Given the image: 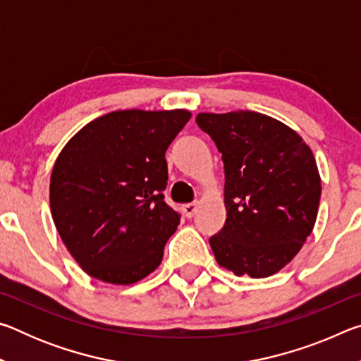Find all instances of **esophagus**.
I'll use <instances>...</instances> for the list:
<instances>
[{"mask_svg":"<svg viewBox=\"0 0 361 361\" xmlns=\"http://www.w3.org/2000/svg\"><path fill=\"white\" fill-rule=\"evenodd\" d=\"M181 210H183V213H185L186 218H191L195 213V210H197V205H195V204H185L181 207Z\"/></svg>","mask_w":361,"mask_h":361,"instance_id":"obj_1","label":"esophagus"}]
</instances>
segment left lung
<instances>
[{"mask_svg":"<svg viewBox=\"0 0 361 361\" xmlns=\"http://www.w3.org/2000/svg\"><path fill=\"white\" fill-rule=\"evenodd\" d=\"M224 164L223 229L210 237L219 266L269 277L295 258L314 229L320 175L307 145L288 126L256 111L199 113Z\"/></svg>","mask_w":361,"mask_h":361,"instance_id":"left-lung-1","label":"left lung"}]
</instances>
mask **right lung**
Instances as JSON below:
<instances>
[{"mask_svg": "<svg viewBox=\"0 0 361 361\" xmlns=\"http://www.w3.org/2000/svg\"><path fill=\"white\" fill-rule=\"evenodd\" d=\"M191 113L113 111L89 122L51 175L52 219L90 277L130 285L159 267L180 215L164 202L166 151Z\"/></svg>", "mask_w": 361, "mask_h": 361, "instance_id": "obj_1", "label": "right lung"}]
</instances>
